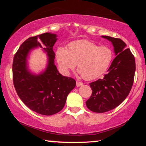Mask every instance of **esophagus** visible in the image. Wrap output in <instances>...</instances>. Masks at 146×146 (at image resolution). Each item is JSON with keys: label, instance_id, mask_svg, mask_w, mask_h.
Instances as JSON below:
<instances>
[{"label": "esophagus", "instance_id": "obj_1", "mask_svg": "<svg viewBox=\"0 0 146 146\" xmlns=\"http://www.w3.org/2000/svg\"><path fill=\"white\" fill-rule=\"evenodd\" d=\"M76 86H77V87H80V86L83 85V83H82V82H78V81H76Z\"/></svg>", "mask_w": 146, "mask_h": 146}]
</instances>
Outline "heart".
<instances>
[{"label": "heart", "instance_id": "obj_1", "mask_svg": "<svg viewBox=\"0 0 146 146\" xmlns=\"http://www.w3.org/2000/svg\"><path fill=\"white\" fill-rule=\"evenodd\" d=\"M113 51L106 46H98L88 40L73 42L66 49L59 48L55 58L59 69L64 75L76 67L82 77L87 80L97 78L105 73L113 59Z\"/></svg>", "mask_w": 146, "mask_h": 146}]
</instances>
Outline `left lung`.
I'll return each mask as SVG.
<instances>
[{
  "label": "left lung",
  "mask_w": 146,
  "mask_h": 146,
  "mask_svg": "<svg viewBox=\"0 0 146 146\" xmlns=\"http://www.w3.org/2000/svg\"><path fill=\"white\" fill-rule=\"evenodd\" d=\"M111 41L116 57L108 74L104 78L90 84L92 90L86 101L89 110L95 113H104L113 110L124 100L131 90L135 72V60L126 44L118 38L102 36Z\"/></svg>",
  "instance_id": "obj_1"
}]
</instances>
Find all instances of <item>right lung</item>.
<instances>
[{
  "label": "right lung",
  "mask_w": 146,
  "mask_h": 146,
  "mask_svg": "<svg viewBox=\"0 0 146 146\" xmlns=\"http://www.w3.org/2000/svg\"><path fill=\"white\" fill-rule=\"evenodd\" d=\"M55 34L45 33L31 36L20 46L13 62V81L17 95L26 106L44 115H52L62 110L66 98L76 86L75 79L64 76L54 64L53 46ZM40 40L48 56L45 71L38 76L31 74L27 67V56L31 49L39 46Z\"/></svg>",
  "instance_id": "right-lung-1"
}]
</instances>
